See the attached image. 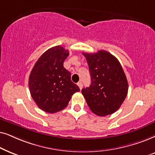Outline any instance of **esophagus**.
Instances as JSON below:
<instances>
[{"label": "esophagus", "instance_id": "obj_1", "mask_svg": "<svg viewBox=\"0 0 155 155\" xmlns=\"http://www.w3.org/2000/svg\"><path fill=\"white\" fill-rule=\"evenodd\" d=\"M77 85H78V86H79V88H80V89H81V88H83V84H82V82H81V81H79V83H78V84H77Z\"/></svg>", "mask_w": 155, "mask_h": 155}]
</instances>
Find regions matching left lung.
<instances>
[{"mask_svg": "<svg viewBox=\"0 0 155 155\" xmlns=\"http://www.w3.org/2000/svg\"><path fill=\"white\" fill-rule=\"evenodd\" d=\"M83 55L89 68L91 84L82 88V94L95 114H112L120 108L127 94L128 83L124 71L116 57L105 50Z\"/></svg>", "mask_w": 155, "mask_h": 155, "instance_id": "1", "label": "left lung"}]
</instances>
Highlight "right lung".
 Returning <instances> with one entry per match:
<instances>
[{"label":"right lung","mask_w":155,"mask_h":155,"mask_svg":"<svg viewBox=\"0 0 155 155\" xmlns=\"http://www.w3.org/2000/svg\"><path fill=\"white\" fill-rule=\"evenodd\" d=\"M69 50L56 46L41 55L29 77L32 98L39 108L49 113L64 109L74 93L80 91L71 80V73L64 67Z\"/></svg>","instance_id":"add662e5"}]
</instances>
